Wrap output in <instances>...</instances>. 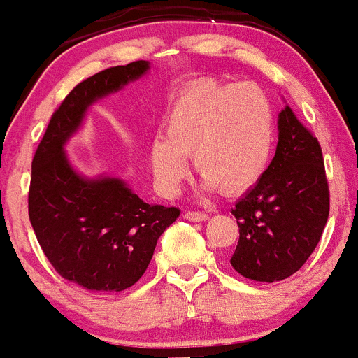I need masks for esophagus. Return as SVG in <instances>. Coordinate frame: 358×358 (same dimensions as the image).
Returning a JSON list of instances; mask_svg holds the SVG:
<instances>
[{
    "mask_svg": "<svg viewBox=\"0 0 358 358\" xmlns=\"http://www.w3.org/2000/svg\"><path fill=\"white\" fill-rule=\"evenodd\" d=\"M184 217H186L187 220H191V222H203V220L208 219V213L193 212V210H187V212H184Z\"/></svg>",
    "mask_w": 358,
    "mask_h": 358,
    "instance_id": "obj_1",
    "label": "esophagus"
}]
</instances>
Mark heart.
Instances as JSON below:
<instances>
[{
  "instance_id": "b5f03b06",
  "label": "heart",
  "mask_w": 358,
  "mask_h": 358,
  "mask_svg": "<svg viewBox=\"0 0 358 358\" xmlns=\"http://www.w3.org/2000/svg\"><path fill=\"white\" fill-rule=\"evenodd\" d=\"M274 146V110L257 84L198 83L176 98L165 134L150 143L158 189L179 193L189 172L187 157L206 187L234 194L260 179Z\"/></svg>"
}]
</instances>
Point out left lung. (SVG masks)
<instances>
[{
    "label": "left lung",
    "mask_w": 358,
    "mask_h": 358,
    "mask_svg": "<svg viewBox=\"0 0 358 358\" xmlns=\"http://www.w3.org/2000/svg\"><path fill=\"white\" fill-rule=\"evenodd\" d=\"M278 131L271 165L233 208L239 241L231 265L260 282L294 274L315 250L329 217V186L317 138L288 105L279 113Z\"/></svg>",
    "instance_id": "1"
}]
</instances>
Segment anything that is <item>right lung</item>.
<instances>
[{"mask_svg":"<svg viewBox=\"0 0 358 358\" xmlns=\"http://www.w3.org/2000/svg\"><path fill=\"white\" fill-rule=\"evenodd\" d=\"M145 60L110 67L77 84L55 110L32 160L29 219L55 271L96 293L139 281L162 233L176 222V206L145 203L117 178L77 174L65 143L87 108L148 72Z\"/></svg>","mask_w":358,"mask_h":358,"instance_id":"add662e5","label":"right lung"}]
</instances>
